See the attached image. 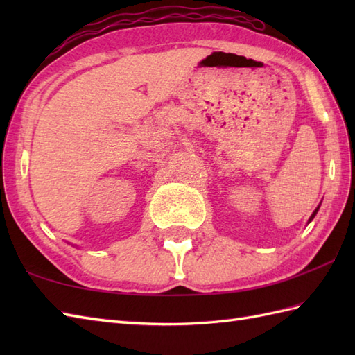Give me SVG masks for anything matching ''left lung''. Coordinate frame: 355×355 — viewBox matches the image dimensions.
Masks as SVG:
<instances>
[{
	"mask_svg": "<svg viewBox=\"0 0 355 355\" xmlns=\"http://www.w3.org/2000/svg\"><path fill=\"white\" fill-rule=\"evenodd\" d=\"M318 210H319V207H318V209H315V210H314V212H313V215H311V216H310V221H308V223H311V221H313V218H314V216H315V214H318Z\"/></svg>",
	"mask_w": 355,
	"mask_h": 355,
	"instance_id": "1",
	"label": "left lung"
}]
</instances>
